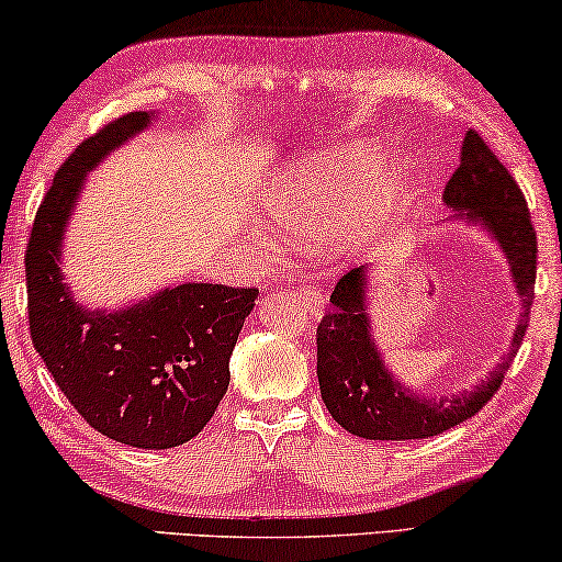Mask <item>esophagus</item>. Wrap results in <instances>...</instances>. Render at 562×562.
<instances>
[{"instance_id": "esophagus-1", "label": "esophagus", "mask_w": 562, "mask_h": 562, "mask_svg": "<svg viewBox=\"0 0 562 562\" xmlns=\"http://www.w3.org/2000/svg\"><path fill=\"white\" fill-rule=\"evenodd\" d=\"M299 294L310 302L314 312H322V306H325V296H322V291L317 286H310V283H306V286H299Z\"/></svg>"}]
</instances>
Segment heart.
<instances>
[{
    "instance_id": "obj_1",
    "label": "heart",
    "mask_w": 562,
    "mask_h": 562,
    "mask_svg": "<svg viewBox=\"0 0 562 562\" xmlns=\"http://www.w3.org/2000/svg\"><path fill=\"white\" fill-rule=\"evenodd\" d=\"M386 148L356 143L337 156L289 168L276 183L271 202L279 206L289 229L310 233L317 227H340L368 206H396L409 191V173L389 168Z\"/></svg>"
}]
</instances>
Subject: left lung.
Returning <instances> with one entry per match:
<instances>
[{
    "label": "left lung",
    "mask_w": 562,
    "mask_h": 562,
    "mask_svg": "<svg viewBox=\"0 0 562 562\" xmlns=\"http://www.w3.org/2000/svg\"><path fill=\"white\" fill-rule=\"evenodd\" d=\"M445 204L458 220L481 222L502 245L512 263V279L521 299V317L514 329L509 352L486 381L458 396L425 398L398 383L383 366L371 340L366 306V266L352 268L337 281L329 296L333 306L317 327V375L322 402L337 425L366 440H422L471 419L502 386L527 333L537 279V235L527 199L475 130H468L460 166L445 187Z\"/></svg>",
    "instance_id": "left-lung-1"
}]
</instances>
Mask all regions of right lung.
<instances>
[{
  "mask_svg": "<svg viewBox=\"0 0 562 562\" xmlns=\"http://www.w3.org/2000/svg\"><path fill=\"white\" fill-rule=\"evenodd\" d=\"M150 117L106 122L58 168L30 233L25 281L30 337L81 419L110 440L166 450L202 432L220 406L258 289L181 283L120 312L76 304L58 256L83 176Z\"/></svg>",
  "mask_w": 562,
  "mask_h": 562,
  "instance_id": "obj_1",
  "label": "right lung"
}]
</instances>
